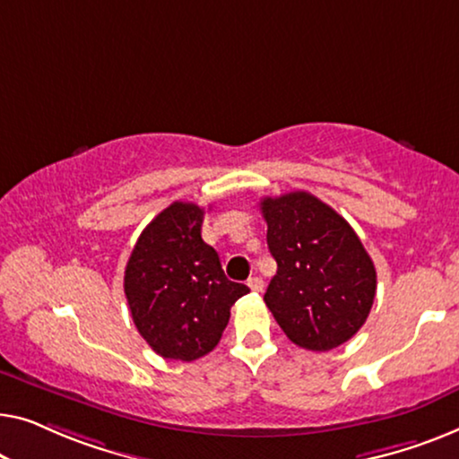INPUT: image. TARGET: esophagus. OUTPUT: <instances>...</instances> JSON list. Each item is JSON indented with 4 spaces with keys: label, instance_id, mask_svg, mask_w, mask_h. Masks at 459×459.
<instances>
[{
    "label": "esophagus",
    "instance_id": "1",
    "mask_svg": "<svg viewBox=\"0 0 459 459\" xmlns=\"http://www.w3.org/2000/svg\"><path fill=\"white\" fill-rule=\"evenodd\" d=\"M247 287L251 289V291H257L260 293L264 289V281L260 279V276H251V279L247 281Z\"/></svg>",
    "mask_w": 459,
    "mask_h": 459
}]
</instances>
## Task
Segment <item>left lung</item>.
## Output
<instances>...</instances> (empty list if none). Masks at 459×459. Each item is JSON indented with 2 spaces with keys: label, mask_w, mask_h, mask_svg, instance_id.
Returning a JSON list of instances; mask_svg holds the SVG:
<instances>
[{
  "label": "left lung",
  "mask_w": 459,
  "mask_h": 459,
  "mask_svg": "<svg viewBox=\"0 0 459 459\" xmlns=\"http://www.w3.org/2000/svg\"><path fill=\"white\" fill-rule=\"evenodd\" d=\"M268 249L276 260L264 301L289 339L328 351L356 334L370 314L377 270L356 230L307 191L264 197Z\"/></svg>",
  "instance_id": "left-lung-1"
}]
</instances>
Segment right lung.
Instances as JSON below:
<instances>
[{
	"mask_svg": "<svg viewBox=\"0 0 459 459\" xmlns=\"http://www.w3.org/2000/svg\"><path fill=\"white\" fill-rule=\"evenodd\" d=\"M204 208L174 202L141 232L125 270V295L141 337L158 356L193 361L218 345L230 307L249 293L224 276L202 238Z\"/></svg>",
	"mask_w": 459,
	"mask_h": 459,
	"instance_id": "obj_1",
	"label": "right lung"
}]
</instances>
